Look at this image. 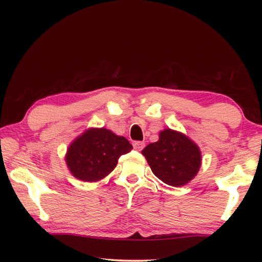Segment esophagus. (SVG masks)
Listing matches in <instances>:
<instances>
[{
	"label": "esophagus",
	"mask_w": 262,
	"mask_h": 262,
	"mask_svg": "<svg viewBox=\"0 0 262 262\" xmlns=\"http://www.w3.org/2000/svg\"><path fill=\"white\" fill-rule=\"evenodd\" d=\"M133 146H134V148L136 149V151H142V149L144 148V146H145V144H144L143 142H134V144H133Z\"/></svg>",
	"instance_id": "obj_1"
}]
</instances>
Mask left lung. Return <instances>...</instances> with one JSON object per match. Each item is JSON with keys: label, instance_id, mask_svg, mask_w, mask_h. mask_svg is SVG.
<instances>
[{"label": "left lung", "instance_id": "1", "mask_svg": "<svg viewBox=\"0 0 262 262\" xmlns=\"http://www.w3.org/2000/svg\"><path fill=\"white\" fill-rule=\"evenodd\" d=\"M153 173L172 187H182L197 176L202 152L187 135L170 128L160 132L159 141L143 149Z\"/></svg>", "mask_w": 262, "mask_h": 262}]
</instances>
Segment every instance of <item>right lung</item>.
Listing matches in <instances>:
<instances>
[{"label": "right lung", "instance_id": "obj_1", "mask_svg": "<svg viewBox=\"0 0 262 262\" xmlns=\"http://www.w3.org/2000/svg\"><path fill=\"white\" fill-rule=\"evenodd\" d=\"M132 144L107 128H88L72 142L65 154L71 174L84 182H97L114 171L120 155Z\"/></svg>", "mask_w": 262, "mask_h": 262}]
</instances>
